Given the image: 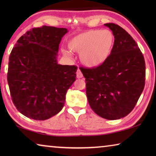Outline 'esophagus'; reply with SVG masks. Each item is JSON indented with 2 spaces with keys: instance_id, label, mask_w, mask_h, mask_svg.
Instances as JSON below:
<instances>
[{
  "instance_id": "1",
  "label": "esophagus",
  "mask_w": 156,
  "mask_h": 156,
  "mask_svg": "<svg viewBox=\"0 0 156 156\" xmlns=\"http://www.w3.org/2000/svg\"><path fill=\"white\" fill-rule=\"evenodd\" d=\"M76 77H77V78H82L83 77V73H82L80 69H78L77 72H76Z\"/></svg>"
}]
</instances>
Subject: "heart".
Listing matches in <instances>:
<instances>
[{"label":"heart","mask_w":156,"mask_h":156,"mask_svg":"<svg viewBox=\"0 0 156 156\" xmlns=\"http://www.w3.org/2000/svg\"><path fill=\"white\" fill-rule=\"evenodd\" d=\"M115 36L107 30H89L78 34L68 43L71 51L80 53L82 64L87 67H96L102 65L112 52ZM65 56L70 53L62 50Z\"/></svg>","instance_id":"b5f03b06"}]
</instances>
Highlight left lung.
Segmentation results:
<instances>
[{"label": "left lung", "mask_w": 156, "mask_h": 156, "mask_svg": "<svg viewBox=\"0 0 156 156\" xmlns=\"http://www.w3.org/2000/svg\"><path fill=\"white\" fill-rule=\"evenodd\" d=\"M115 36L107 59L96 68L80 67L85 78L86 94L92 110L107 120H118L130 113L145 84V62L133 38L114 23L105 24Z\"/></svg>", "instance_id": "left-lung-1"}]
</instances>
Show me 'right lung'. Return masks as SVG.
Returning <instances> with one entry per match:
<instances>
[{
  "mask_svg": "<svg viewBox=\"0 0 156 156\" xmlns=\"http://www.w3.org/2000/svg\"><path fill=\"white\" fill-rule=\"evenodd\" d=\"M66 28H33L18 39L9 58L7 73L13 103L23 115L44 120L64 107L65 95L76 80L78 67L58 64Z\"/></svg>",
  "mask_w": 156,
  "mask_h": 156,
  "instance_id": "obj_1",
  "label": "right lung"
}]
</instances>
